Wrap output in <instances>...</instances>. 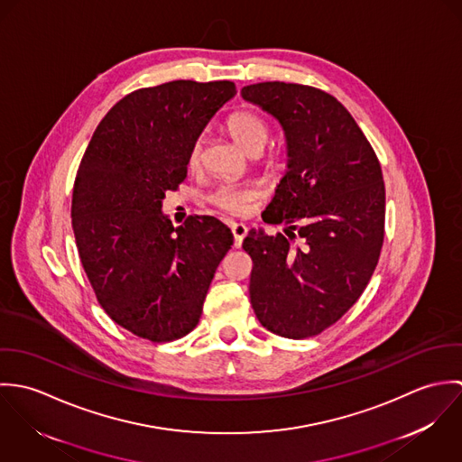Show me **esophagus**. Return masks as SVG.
<instances>
[{
	"mask_svg": "<svg viewBox=\"0 0 462 462\" xmlns=\"http://www.w3.org/2000/svg\"><path fill=\"white\" fill-rule=\"evenodd\" d=\"M231 233H233V236H235V247H236V249H240V247H242L244 238L247 236V226L235 222V224L231 226Z\"/></svg>",
	"mask_w": 462,
	"mask_h": 462,
	"instance_id": "esophagus-1",
	"label": "esophagus"
}]
</instances>
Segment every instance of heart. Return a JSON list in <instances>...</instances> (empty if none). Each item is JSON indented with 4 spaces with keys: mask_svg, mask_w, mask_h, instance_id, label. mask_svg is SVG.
Listing matches in <instances>:
<instances>
[{
    "mask_svg": "<svg viewBox=\"0 0 462 462\" xmlns=\"http://www.w3.org/2000/svg\"><path fill=\"white\" fill-rule=\"evenodd\" d=\"M227 130L235 142L245 149L247 152H258L268 138V126L256 112L253 110H238L229 116ZM202 152V140L196 138L187 154V165L196 169ZM260 198V187L253 183H222L209 196L208 202L220 211L231 215H247L254 202Z\"/></svg>",
    "mask_w": 462,
    "mask_h": 462,
    "instance_id": "b5f03b06",
    "label": "heart"
}]
</instances>
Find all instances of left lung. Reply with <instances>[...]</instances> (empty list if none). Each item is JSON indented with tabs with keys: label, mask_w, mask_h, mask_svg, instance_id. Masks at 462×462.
Segmentation results:
<instances>
[{
	"label": "left lung",
	"mask_w": 462,
	"mask_h": 462,
	"mask_svg": "<svg viewBox=\"0 0 462 462\" xmlns=\"http://www.w3.org/2000/svg\"><path fill=\"white\" fill-rule=\"evenodd\" d=\"M282 126L288 171L263 211L286 235L251 229V304L262 326L304 339L336 324L365 291L384 242L381 163L348 110L328 92L263 81L242 88Z\"/></svg>",
	"instance_id": "8db88e82"
}]
</instances>
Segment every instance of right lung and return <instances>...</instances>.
I'll return each mask as SVG.
<instances>
[{
    "instance_id": "right-lung-1",
    "label": "right lung",
    "mask_w": 462,
    "mask_h": 462,
    "mask_svg": "<svg viewBox=\"0 0 462 462\" xmlns=\"http://www.w3.org/2000/svg\"><path fill=\"white\" fill-rule=\"evenodd\" d=\"M233 81L176 79L138 88L103 117L76 172L72 229L97 302L121 328L152 343L196 329L217 266L233 245L218 218L162 213L187 178V154Z\"/></svg>"
}]
</instances>
